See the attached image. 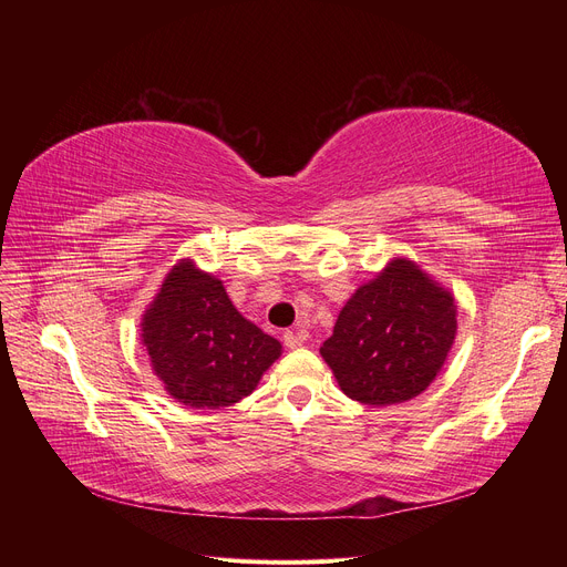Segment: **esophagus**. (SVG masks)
I'll return each instance as SVG.
<instances>
[{
    "mask_svg": "<svg viewBox=\"0 0 567 567\" xmlns=\"http://www.w3.org/2000/svg\"><path fill=\"white\" fill-rule=\"evenodd\" d=\"M282 340H285L287 349H299L306 342V336L303 333H293V331H285Z\"/></svg>",
    "mask_w": 567,
    "mask_h": 567,
    "instance_id": "esophagus-1",
    "label": "esophagus"
}]
</instances>
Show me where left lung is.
Instances as JSON below:
<instances>
[{
	"label": "left lung",
	"mask_w": 567,
	"mask_h": 567,
	"mask_svg": "<svg viewBox=\"0 0 567 567\" xmlns=\"http://www.w3.org/2000/svg\"><path fill=\"white\" fill-rule=\"evenodd\" d=\"M455 315L451 291L415 264L395 259L355 289L321 355L351 400L398 404L434 381L455 340Z\"/></svg>",
	"instance_id": "left-lung-1"
}]
</instances>
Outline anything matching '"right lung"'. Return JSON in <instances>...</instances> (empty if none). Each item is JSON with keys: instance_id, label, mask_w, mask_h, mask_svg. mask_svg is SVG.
I'll return each mask as SVG.
<instances>
[{"instance_id": "add662e5", "label": "right lung", "mask_w": 567, "mask_h": 567, "mask_svg": "<svg viewBox=\"0 0 567 567\" xmlns=\"http://www.w3.org/2000/svg\"><path fill=\"white\" fill-rule=\"evenodd\" d=\"M142 340L165 391L195 409L250 395L282 349L238 315L223 282L193 261L172 268L144 315Z\"/></svg>"}]
</instances>
